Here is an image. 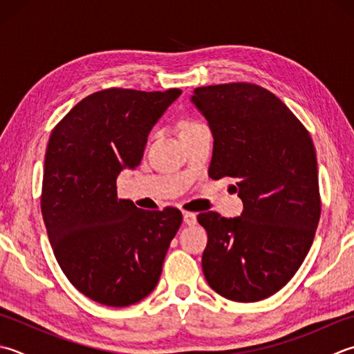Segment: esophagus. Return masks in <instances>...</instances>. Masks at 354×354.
Here are the masks:
<instances>
[{"instance_id":"obj_1","label":"esophagus","mask_w":354,"mask_h":354,"mask_svg":"<svg viewBox=\"0 0 354 354\" xmlns=\"http://www.w3.org/2000/svg\"><path fill=\"white\" fill-rule=\"evenodd\" d=\"M183 216H184V223H185L187 225H195V224H196V214H195V213L184 212Z\"/></svg>"}]
</instances>
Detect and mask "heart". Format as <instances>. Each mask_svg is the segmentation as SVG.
Masks as SVG:
<instances>
[{
  "label": "heart",
  "instance_id": "obj_1",
  "mask_svg": "<svg viewBox=\"0 0 354 354\" xmlns=\"http://www.w3.org/2000/svg\"><path fill=\"white\" fill-rule=\"evenodd\" d=\"M196 126H199V124H196V122H184L183 124V130H189V129L196 127Z\"/></svg>",
  "mask_w": 354,
  "mask_h": 354
}]
</instances>
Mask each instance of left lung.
Segmentation results:
<instances>
[{
  "instance_id": "8db88e82",
  "label": "left lung",
  "mask_w": 354,
  "mask_h": 354,
  "mask_svg": "<svg viewBox=\"0 0 354 354\" xmlns=\"http://www.w3.org/2000/svg\"><path fill=\"white\" fill-rule=\"evenodd\" d=\"M190 101L213 135L209 175L236 179L244 210L198 214L209 242L203 272L230 301L274 295L306 259L321 216L311 136L278 96L248 82L193 90Z\"/></svg>"
}]
</instances>
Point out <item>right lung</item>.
Segmentation results:
<instances>
[{
    "label": "right lung",
    "instance_id": "obj_1",
    "mask_svg": "<svg viewBox=\"0 0 354 354\" xmlns=\"http://www.w3.org/2000/svg\"><path fill=\"white\" fill-rule=\"evenodd\" d=\"M183 92L107 88L87 96L53 129L41 212L67 279L107 307L153 292L183 223L178 209L141 210L118 199L116 179L140 165L150 130Z\"/></svg>",
    "mask_w": 354,
    "mask_h": 354
}]
</instances>
